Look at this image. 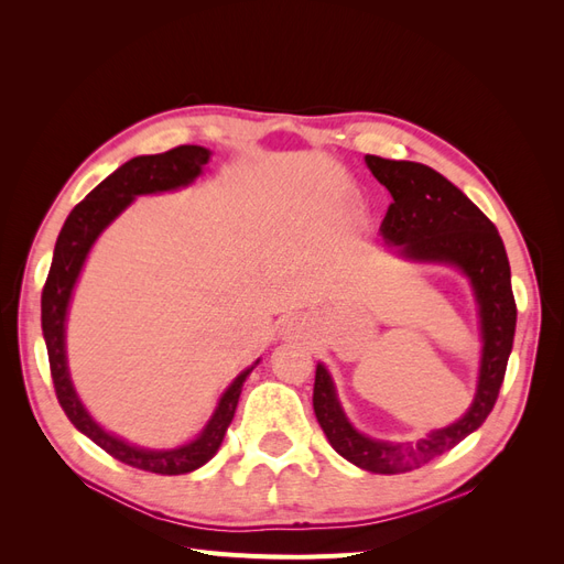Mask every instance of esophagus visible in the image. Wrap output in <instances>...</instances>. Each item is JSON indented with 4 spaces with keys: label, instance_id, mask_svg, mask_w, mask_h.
Instances as JSON below:
<instances>
[{
    "label": "esophagus",
    "instance_id": "34e87169",
    "mask_svg": "<svg viewBox=\"0 0 564 564\" xmlns=\"http://www.w3.org/2000/svg\"><path fill=\"white\" fill-rule=\"evenodd\" d=\"M303 329H305V322L299 319V317H292V319H286V322L282 324L284 338H299V336L303 334Z\"/></svg>",
    "mask_w": 564,
    "mask_h": 564
}]
</instances>
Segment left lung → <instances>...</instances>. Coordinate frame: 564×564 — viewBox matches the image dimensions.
Instances as JSON below:
<instances>
[{"label":"left lung","mask_w":564,"mask_h":564,"mask_svg":"<svg viewBox=\"0 0 564 564\" xmlns=\"http://www.w3.org/2000/svg\"><path fill=\"white\" fill-rule=\"evenodd\" d=\"M365 162L392 197L381 224L386 245L404 261L456 268L470 284L480 317L482 355L468 412L419 442L377 440L357 431L338 402L329 369L317 362L313 409L329 445L357 468L398 475L449 452L485 423L499 398L513 350L518 308L499 230L454 183L419 162L377 155H367Z\"/></svg>","instance_id":"left-lung-1"}]
</instances>
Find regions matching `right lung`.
<instances>
[{"instance_id":"1","label":"right lung","mask_w":564,"mask_h":564,"mask_svg":"<svg viewBox=\"0 0 564 564\" xmlns=\"http://www.w3.org/2000/svg\"><path fill=\"white\" fill-rule=\"evenodd\" d=\"M209 158L212 150L202 145H178L174 150L162 152V155L133 158L127 164L115 169V172L104 183H98L87 195V199H82L70 212V216L65 218L56 240L54 261H51V270L42 292L44 344L48 352L51 379H54L56 398L63 406L65 416L73 421L79 433L87 435L100 449H106L117 460L160 475L193 473L214 458L235 416L242 386L253 371V367L261 360H256L251 367L237 373L235 381L224 390V395L218 398L214 414L209 416L207 425H204L195 440L185 442V445H178L174 449H145L106 431L104 425L87 412V406L82 404L70 379V369H67L65 322L75 284L100 232H104L139 195L169 193L195 183Z\"/></svg>"}]
</instances>
